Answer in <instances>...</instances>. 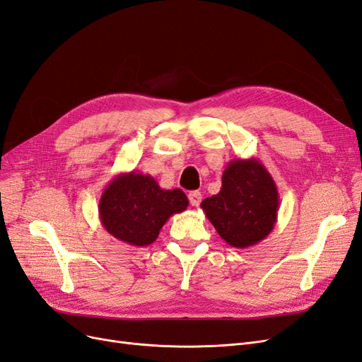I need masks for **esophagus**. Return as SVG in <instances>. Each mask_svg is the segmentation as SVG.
I'll list each match as a JSON object with an SVG mask.
<instances>
[{"label": "esophagus", "instance_id": "esophagus-1", "mask_svg": "<svg viewBox=\"0 0 362 362\" xmlns=\"http://www.w3.org/2000/svg\"><path fill=\"white\" fill-rule=\"evenodd\" d=\"M188 198H189V203H191L192 206H198V204L202 203L203 195H202L200 191H192V192H189Z\"/></svg>", "mask_w": 362, "mask_h": 362}]
</instances>
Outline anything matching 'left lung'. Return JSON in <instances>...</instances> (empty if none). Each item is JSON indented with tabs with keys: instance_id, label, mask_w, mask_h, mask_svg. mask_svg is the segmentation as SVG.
Returning <instances> with one entry per match:
<instances>
[{
	"instance_id": "8db88e82",
	"label": "left lung",
	"mask_w": 362,
	"mask_h": 362,
	"mask_svg": "<svg viewBox=\"0 0 362 362\" xmlns=\"http://www.w3.org/2000/svg\"><path fill=\"white\" fill-rule=\"evenodd\" d=\"M278 207L276 185L257 158L230 160L221 191L202 202L206 218L221 239L240 250L269 236L276 224Z\"/></svg>"
}]
</instances>
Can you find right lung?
<instances>
[{"label":"right lung","instance_id":"1","mask_svg":"<svg viewBox=\"0 0 362 362\" xmlns=\"http://www.w3.org/2000/svg\"><path fill=\"white\" fill-rule=\"evenodd\" d=\"M188 197L179 188L162 189L148 174H117L99 200V218L111 236L132 247L153 243L174 214L186 211Z\"/></svg>","mask_w":362,"mask_h":362}]
</instances>
